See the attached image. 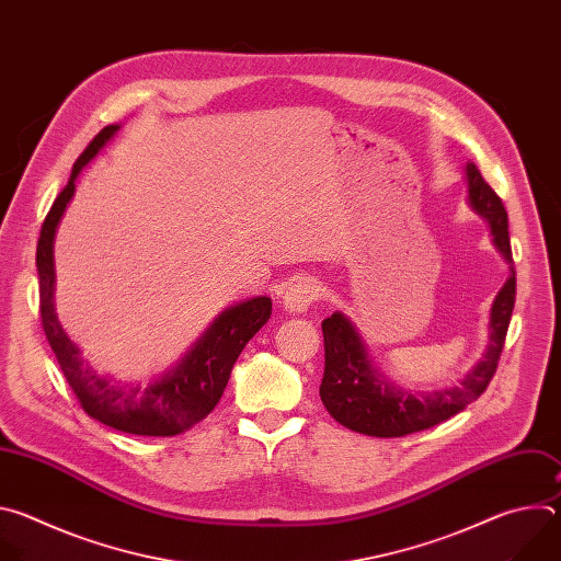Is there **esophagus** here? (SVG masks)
I'll use <instances>...</instances> for the list:
<instances>
[{
	"mask_svg": "<svg viewBox=\"0 0 561 561\" xmlns=\"http://www.w3.org/2000/svg\"><path fill=\"white\" fill-rule=\"evenodd\" d=\"M319 297V286L314 279L295 282L284 295V308L288 312H306L312 301Z\"/></svg>",
	"mask_w": 561,
	"mask_h": 561,
	"instance_id": "obj_1",
	"label": "esophagus"
}]
</instances>
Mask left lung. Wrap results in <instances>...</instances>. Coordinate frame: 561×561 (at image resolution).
Returning a JSON list of instances; mask_svg holds the SVG:
<instances>
[{
    "mask_svg": "<svg viewBox=\"0 0 561 561\" xmlns=\"http://www.w3.org/2000/svg\"><path fill=\"white\" fill-rule=\"evenodd\" d=\"M468 204L482 215L493 234V244L511 266V277L497 293L491 308V344L479 364L457 383L442 390L413 392L394 386L370 362L368 351L342 312L322 322L324 333V379L319 397L327 411L346 428L370 437H404L433 428L482 394L495 370L506 342V331L515 306V266L508 237V215L497 193L479 175L474 164H466Z\"/></svg>",
    "mask_w": 561,
    "mask_h": 561,
    "instance_id": "8db88e82",
    "label": "left lung"
}]
</instances>
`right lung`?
<instances>
[{
	"label": "right lung",
	"mask_w": 561,
	"mask_h": 561,
	"mask_svg": "<svg viewBox=\"0 0 561 561\" xmlns=\"http://www.w3.org/2000/svg\"><path fill=\"white\" fill-rule=\"evenodd\" d=\"M117 130V124L102 128L87 150L77 157L68 184L57 195L42 224L35 257L42 327L66 381L93 420L130 435L173 437L193 428L217 407L232 364L271 319L273 301L271 297H253L226 308L184 355V359L167 375L150 381L148 388L119 386L82 359V351L66 335L55 312L53 242L57 224L72 199L77 175Z\"/></svg>",
	"instance_id": "add662e5"
}]
</instances>
